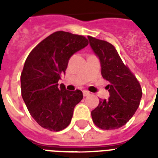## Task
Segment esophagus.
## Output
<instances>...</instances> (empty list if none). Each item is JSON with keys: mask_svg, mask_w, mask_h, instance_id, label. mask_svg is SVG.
<instances>
[{"mask_svg": "<svg viewBox=\"0 0 158 158\" xmlns=\"http://www.w3.org/2000/svg\"><path fill=\"white\" fill-rule=\"evenodd\" d=\"M83 95H84V96H88L90 95V93L89 91H87V90H84L83 91Z\"/></svg>", "mask_w": 158, "mask_h": 158, "instance_id": "1", "label": "esophagus"}]
</instances>
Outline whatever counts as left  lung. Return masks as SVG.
I'll use <instances>...</instances> for the list:
<instances>
[{"label": "left lung", "instance_id": "obj_1", "mask_svg": "<svg viewBox=\"0 0 158 158\" xmlns=\"http://www.w3.org/2000/svg\"><path fill=\"white\" fill-rule=\"evenodd\" d=\"M88 40L100 59L102 75L110 83L106 86L110 97L101 100L91 112L93 122L102 129H118L125 125L139 107L142 89L112 44L91 36Z\"/></svg>", "mask_w": 158, "mask_h": 158}]
</instances>
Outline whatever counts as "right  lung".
Instances as JSON below:
<instances>
[{
    "instance_id": "obj_1",
    "label": "right lung",
    "mask_w": 158,
    "mask_h": 158,
    "mask_svg": "<svg viewBox=\"0 0 158 158\" xmlns=\"http://www.w3.org/2000/svg\"><path fill=\"white\" fill-rule=\"evenodd\" d=\"M88 44L85 36L56 31L28 56L20 78L21 93L30 115L42 128L60 131L69 125L83 93L67 90L58 80L70 57Z\"/></svg>"
}]
</instances>
